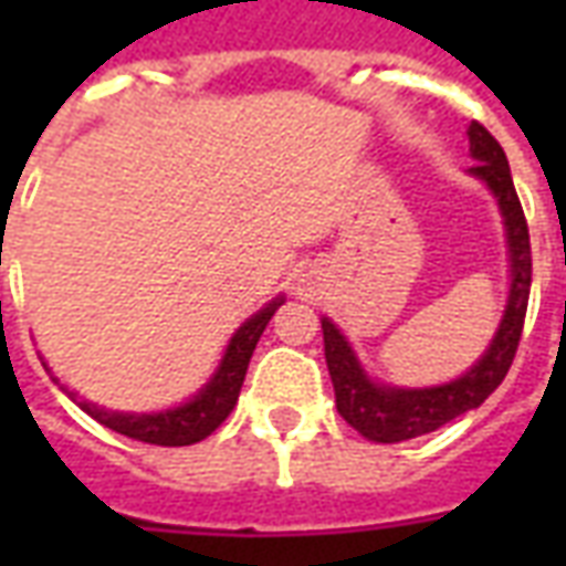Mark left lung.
<instances>
[{"label": "left lung", "instance_id": "8db88e82", "mask_svg": "<svg viewBox=\"0 0 566 566\" xmlns=\"http://www.w3.org/2000/svg\"><path fill=\"white\" fill-rule=\"evenodd\" d=\"M467 136H470V154L475 157L470 175L482 178L491 187V193L497 197V206L503 211V223H506L512 272L510 303H506V312L500 321L497 336L491 339L482 360H475L461 379L437 385V388H391V385L369 381L367 373L357 364L352 345L345 343L343 333L336 331V324L321 318L324 357H327L333 391H336V409L369 442H403V439L424 437L430 430L449 424L451 418L482 406L491 394L497 391L500 381L506 379L512 357L518 352L527 296H531L527 221H524L522 202H518V193L512 185L510 163H506L500 142L479 120L470 124Z\"/></svg>", "mask_w": 566, "mask_h": 566}]
</instances>
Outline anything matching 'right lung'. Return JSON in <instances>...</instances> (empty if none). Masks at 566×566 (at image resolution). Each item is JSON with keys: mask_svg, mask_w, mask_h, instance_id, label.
Returning <instances> with one entry per match:
<instances>
[{"mask_svg": "<svg viewBox=\"0 0 566 566\" xmlns=\"http://www.w3.org/2000/svg\"><path fill=\"white\" fill-rule=\"evenodd\" d=\"M284 296H275L270 306L260 308L258 315L235 331V336L227 345V355H223L221 367L211 376V381L202 391L190 400V403L178 406V409H166V412H154V416H129V412H105L99 406L78 400V406L93 416L99 424L108 430H115L120 437L139 439V442H150V446H193L199 439H206L214 433L218 427L227 421V416L233 412L239 391H242V381H245L248 360L258 348L260 333L266 331V324L275 315V308L282 306ZM56 381V379H54ZM60 385V381H56ZM63 388V385H60ZM66 391V388H63ZM72 400L75 394L66 391Z\"/></svg>", "mask_w": 566, "mask_h": 566, "instance_id": "1", "label": "right lung"}]
</instances>
